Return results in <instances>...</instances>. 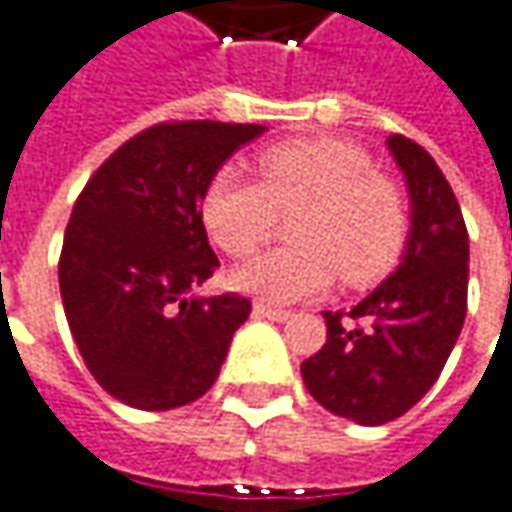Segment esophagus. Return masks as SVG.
Instances as JSON below:
<instances>
[{"label": "esophagus", "instance_id": "esophagus-1", "mask_svg": "<svg viewBox=\"0 0 512 512\" xmlns=\"http://www.w3.org/2000/svg\"><path fill=\"white\" fill-rule=\"evenodd\" d=\"M255 316L269 318V321H286L292 313H289V310H278V307H269V304H263V301H257Z\"/></svg>", "mask_w": 512, "mask_h": 512}]
</instances>
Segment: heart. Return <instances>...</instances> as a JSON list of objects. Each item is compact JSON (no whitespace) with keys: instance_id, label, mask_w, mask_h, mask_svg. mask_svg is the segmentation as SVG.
Masks as SVG:
<instances>
[{"instance_id":"1","label":"heart","mask_w":512,"mask_h":512,"mask_svg":"<svg viewBox=\"0 0 512 512\" xmlns=\"http://www.w3.org/2000/svg\"><path fill=\"white\" fill-rule=\"evenodd\" d=\"M260 182L220 167L202 194V223L231 257H249L275 234L278 214L292 217L289 240L234 272V286L269 304L321 295L342 272L345 284H368L400 255L408 205L394 179L345 141H292L257 156Z\"/></svg>"}]
</instances>
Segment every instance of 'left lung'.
Instances as JSON below:
<instances>
[{
  "instance_id": "1",
  "label": "left lung",
  "mask_w": 512,
  "mask_h": 512,
  "mask_svg": "<svg viewBox=\"0 0 512 512\" xmlns=\"http://www.w3.org/2000/svg\"><path fill=\"white\" fill-rule=\"evenodd\" d=\"M406 176L411 231L400 266L350 310L324 313L327 342L301 365L316 403L359 426L403 417L443 371L466 318L469 234L437 162L388 138Z\"/></svg>"
}]
</instances>
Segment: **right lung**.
I'll return each mask as SVG.
<instances>
[{"label": "right lung", "instance_id": "obj_1", "mask_svg": "<svg viewBox=\"0 0 512 512\" xmlns=\"http://www.w3.org/2000/svg\"><path fill=\"white\" fill-rule=\"evenodd\" d=\"M266 127L165 121L124 141L77 196L60 252V295L75 345L115 400L167 411L199 400L223 368L252 301L194 295L220 260L202 194Z\"/></svg>", "mask_w": 512, "mask_h": 512}]
</instances>
